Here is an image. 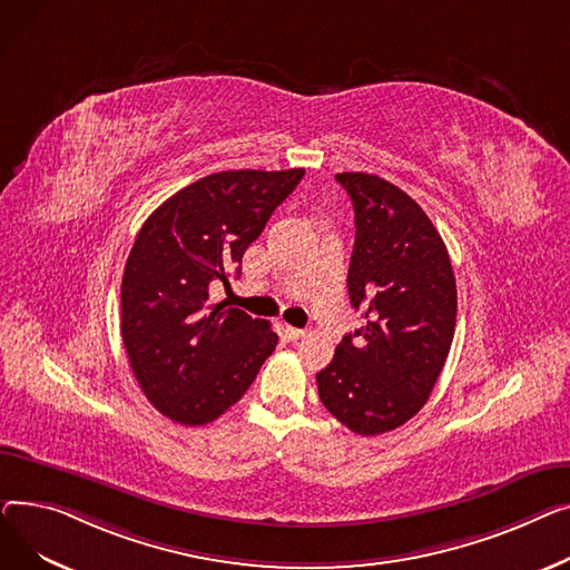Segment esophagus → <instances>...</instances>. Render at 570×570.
I'll list each match as a JSON object with an SVG mask.
<instances>
[{"label": "esophagus", "mask_w": 570, "mask_h": 570, "mask_svg": "<svg viewBox=\"0 0 570 570\" xmlns=\"http://www.w3.org/2000/svg\"><path fill=\"white\" fill-rule=\"evenodd\" d=\"M306 336V331L304 328H294V326H285V338L287 341H292V343H296V341H301Z\"/></svg>", "instance_id": "obj_1"}]
</instances>
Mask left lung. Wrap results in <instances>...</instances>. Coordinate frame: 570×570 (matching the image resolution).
Wrapping results in <instances>:
<instances>
[{
  "mask_svg": "<svg viewBox=\"0 0 570 570\" xmlns=\"http://www.w3.org/2000/svg\"><path fill=\"white\" fill-rule=\"evenodd\" d=\"M336 181L354 205L347 289L365 326L341 341L317 389L343 425L373 438L407 423L430 397L453 343L455 276L440 232L405 190L365 173Z\"/></svg>",
  "mask_w": 570,
  "mask_h": 570,
  "instance_id": "8db88e82",
  "label": "left lung"
}]
</instances>
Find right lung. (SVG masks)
Returning a JSON list of instances; mask_svg holds the SVG:
<instances>
[{
    "instance_id": "add662e5",
    "label": "right lung",
    "mask_w": 570,
    "mask_h": 570,
    "mask_svg": "<svg viewBox=\"0 0 570 570\" xmlns=\"http://www.w3.org/2000/svg\"><path fill=\"white\" fill-rule=\"evenodd\" d=\"M306 170H227L199 179L145 220L121 278V341L149 403L207 425L248 391L278 345L272 324L207 306Z\"/></svg>"
}]
</instances>
